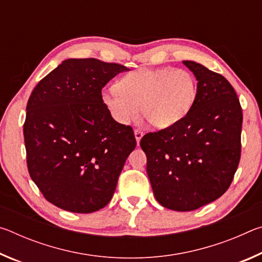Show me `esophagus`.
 <instances>
[{
	"label": "esophagus",
	"mask_w": 262,
	"mask_h": 262,
	"mask_svg": "<svg viewBox=\"0 0 262 262\" xmlns=\"http://www.w3.org/2000/svg\"><path fill=\"white\" fill-rule=\"evenodd\" d=\"M134 135H135V139H136L137 144H139L141 139H142V136H143V132H141L140 129H135L134 130Z\"/></svg>",
	"instance_id": "obj_1"
}]
</instances>
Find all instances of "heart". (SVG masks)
Masks as SVG:
<instances>
[{
    "mask_svg": "<svg viewBox=\"0 0 262 262\" xmlns=\"http://www.w3.org/2000/svg\"><path fill=\"white\" fill-rule=\"evenodd\" d=\"M196 92V81L188 70L141 68L125 75L118 88L104 89L101 101L119 123L136 120L141 110L150 126L165 129L188 114Z\"/></svg>",
    "mask_w": 262,
    "mask_h": 262,
    "instance_id": "obj_1",
    "label": "heart"
}]
</instances>
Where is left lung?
<instances>
[{"instance_id":"8db88e82","label":"left lung","mask_w":262,"mask_h":262,"mask_svg":"<svg viewBox=\"0 0 262 262\" xmlns=\"http://www.w3.org/2000/svg\"><path fill=\"white\" fill-rule=\"evenodd\" d=\"M198 81L193 107L177 125L140 142L155 198L176 211L195 210L222 196L241 159L243 112L228 79L183 61Z\"/></svg>"}]
</instances>
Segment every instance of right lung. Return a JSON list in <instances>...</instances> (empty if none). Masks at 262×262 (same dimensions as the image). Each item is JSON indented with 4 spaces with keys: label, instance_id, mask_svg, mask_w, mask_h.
<instances>
[{
    "label": "right lung",
    "instance_id": "obj_1",
    "mask_svg": "<svg viewBox=\"0 0 262 262\" xmlns=\"http://www.w3.org/2000/svg\"><path fill=\"white\" fill-rule=\"evenodd\" d=\"M127 70L97 59H68L30 96L24 122L29 173L61 209L89 214L113 196L136 140L130 126L111 117L101 89Z\"/></svg>",
    "mask_w": 262,
    "mask_h": 262
}]
</instances>
